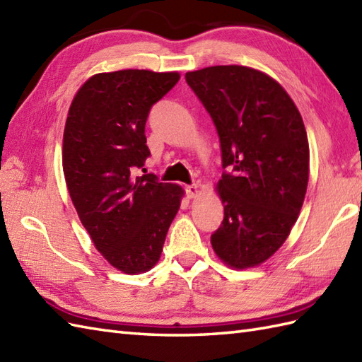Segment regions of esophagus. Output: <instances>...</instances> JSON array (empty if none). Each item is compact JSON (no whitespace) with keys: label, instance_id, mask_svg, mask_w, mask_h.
Here are the masks:
<instances>
[{"label":"esophagus","instance_id":"34e87169","mask_svg":"<svg viewBox=\"0 0 362 362\" xmlns=\"http://www.w3.org/2000/svg\"><path fill=\"white\" fill-rule=\"evenodd\" d=\"M185 191H187V196L188 197H196L197 193H199V187L196 185V183H193V185L185 187Z\"/></svg>","mask_w":362,"mask_h":362}]
</instances>
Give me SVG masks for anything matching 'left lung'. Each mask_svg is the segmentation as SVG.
<instances>
[{
  "label": "left lung",
  "instance_id": "obj_1",
  "mask_svg": "<svg viewBox=\"0 0 362 362\" xmlns=\"http://www.w3.org/2000/svg\"><path fill=\"white\" fill-rule=\"evenodd\" d=\"M216 126L224 219L211 245L226 264L258 266L280 249L308 187L303 119L279 82L249 66L218 65L185 74Z\"/></svg>",
  "mask_w": 362,
  "mask_h": 362
}]
</instances>
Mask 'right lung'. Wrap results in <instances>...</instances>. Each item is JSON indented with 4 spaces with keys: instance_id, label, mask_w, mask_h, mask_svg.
Segmentation results:
<instances>
[{
    "instance_id": "obj_1",
    "label": "right lung",
    "mask_w": 362,
    "mask_h": 362,
    "mask_svg": "<svg viewBox=\"0 0 362 362\" xmlns=\"http://www.w3.org/2000/svg\"><path fill=\"white\" fill-rule=\"evenodd\" d=\"M179 79V73L148 70L99 73L79 88L68 112V191L96 249L124 274L156 266L180 206L179 185L151 173L136 175L151 156L144 135L149 112Z\"/></svg>"
}]
</instances>
